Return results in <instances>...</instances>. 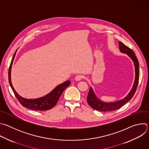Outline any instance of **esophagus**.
<instances>
[{"label":"esophagus","mask_w":149,"mask_h":149,"mask_svg":"<svg viewBox=\"0 0 149 149\" xmlns=\"http://www.w3.org/2000/svg\"><path fill=\"white\" fill-rule=\"evenodd\" d=\"M82 79V76L81 75H77L75 76V79L77 81H81V79Z\"/></svg>","instance_id":"34e87169"}]
</instances>
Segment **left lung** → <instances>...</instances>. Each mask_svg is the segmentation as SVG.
Returning <instances> with one entry per match:
<instances>
[{
  "label": "left lung",
  "mask_w": 149,
  "mask_h": 149,
  "mask_svg": "<svg viewBox=\"0 0 149 149\" xmlns=\"http://www.w3.org/2000/svg\"><path fill=\"white\" fill-rule=\"evenodd\" d=\"M118 44L120 52L128 55L134 63L135 68V79L133 87L129 93L124 98L115 102H105L101 101L97 97L93 88L90 87L87 100L88 104L94 110L100 111H111L116 110L121 108L125 103L130 101L133 98L136 91L139 79V64L138 59L135 55L134 52L130 48L126 47L120 41L118 42Z\"/></svg>",
  "instance_id": "left-lung-1"
}]
</instances>
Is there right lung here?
Instances as JSON below:
<instances>
[{"label": "right lung", "instance_id": "obj_1", "mask_svg": "<svg viewBox=\"0 0 149 149\" xmlns=\"http://www.w3.org/2000/svg\"><path fill=\"white\" fill-rule=\"evenodd\" d=\"M17 50V49L16 50V52H15L13 56L12 59V61L10 63V65L9 69V72H8L9 84L16 97L17 98L18 101L20 102V103L22 104L24 107H26L33 110H36V111H44V110H48L51 109L56 104L63 91H64V90L68 86H70L71 84V81L69 80H67L64 82L58 85V86H56L49 93H48V94L43 97H41L37 98H33V99H28V98H25L21 97L15 90L11 81V69H12V63H13L14 58L15 57Z\"/></svg>", "mask_w": 149, "mask_h": 149}]
</instances>
